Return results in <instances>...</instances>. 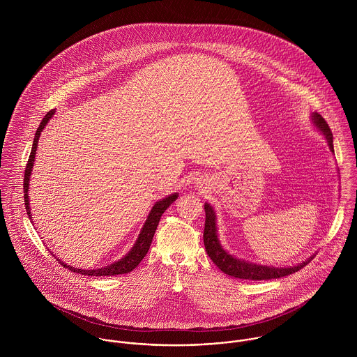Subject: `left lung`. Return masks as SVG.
I'll return each instance as SVG.
<instances>
[{
	"label": "left lung",
	"instance_id": "obj_1",
	"mask_svg": "<svg viewBox=\"0 0 357 357\" xmlns=\"http://www.w3.org/2000/svg\"><path fill=\"white\" fill-rule=\"evenodd\" d=\"M313 122L316 126L323 132L326 136L330 150L334 153L333 147V133L330 130L328 123L326 119L314 112L313 114ZM204 213H206V220H204V249L210 259L227 275L238 278V279H246V280H271V279H278L283 276H289L300 269H303L306 264L310 259H306L305 262L297 265V266H290V268H269L265 265H257V264H249L246 261L234 258L232 255H228L220 245L217 234H215V215L213 211V207L210 204H204Z\"/></svg>",
	"mask_w": 357,
	"mask_h": 357
}]
</instances>
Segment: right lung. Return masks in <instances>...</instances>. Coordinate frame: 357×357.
<instances>
[{"label": "right lung", "instance_id": "obj_1", "mask_svg": "<svg viewBox=\"0 0 357 357\" xmlns=\"http://www.w3.org/2000/svg\"><path fill=\"white\" fill-rule=\"evenodd\" d=\"M54 114V109H51L50 112H47V115L44 116V119L41 121L37 132H36V136H34V143H33V149H31V153L29 156V160H27V165H26V170H24V181H23V194H24V206H26V211H27V215L29 218H31V214H30V206H29V197H27V191H29V180H30V173H31V167H33V162H34V156H36V150H37V144H38V139H40V135L43 132V129L45 128V125L48 123V121L51 119L52 115ZM177 199V194H173L159 202H156L155 206L139 235V239L137 242L135 243L133 249L125 255L123 258H121L119 261L111 264V265H107L104 268L100 269H77V268H73V266H68L66 265L64 262H60L63 266L68 268L70 271L73 272H77V273H81V275H85V276H115V275H122V273H128L130 271H133L140 262L142 259L146 257V255L149 253L150 250V246H151V242H153V235H155V231H156V227L159 224V220H160V215L165 213V210L173 204L174 201Z\"/></svg>", "mask_w": 357, "mask_h": 357}]
</instances>
